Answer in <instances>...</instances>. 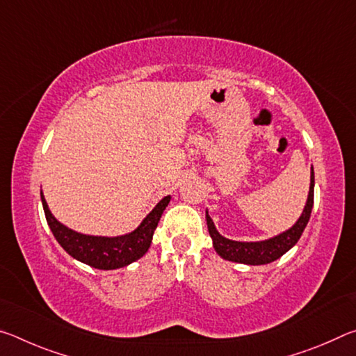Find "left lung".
<instances>
[{
  "label": "left lung",
  "mask_w": 356,
  "mask_h": 356,
  "mask_svg": "<svg viewBox=\"0 0 356 356\" xmlns=\"http://www.w3.org/2000/svg\"><path fill=\"white\" fill-rule=\"evenodd\" d=\"M312 204H314V170L311 168V184H309V193L308 200H306V206L303 209V213L292 227L287 231L278 234L272 238L261 240V242H237V240H229L222 237L221 234L216 231L213 225V220L209 216L206 210V220L209 234L212 237L213 248L218 254L231 262L246 264V265H265L280 259L282 254L292 248V246L298 242L301 234H303L306 225H308Z\"/></svg>",
  "instance_id": "1"
}]
</instances>
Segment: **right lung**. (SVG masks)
<instances>
[{
    "label": "right lung",
    "mask_w": 356,
    "mask_h": 356,
    "mask_svg": "<svg viewBox=\"0 0 356 356\" xmlns=\"http://www.w3.org/2000/svg\"><path fill=\"white\" fill-rule=\"evenodd\" d=\"M40 200L48 226H50L53 236L65 252H69L76 261L91 265L94 268L116 270L127 267L129 264L146 254L150 243H152L154 231L159 226L161 213L171 201V195L165 196L156 204L135 231L118 237L88 236V234L76 232L74 229L64 226L53 216L42 191Z\"/></svg>",
    "instance_id": "right-lung-1"
}]
</instances>
